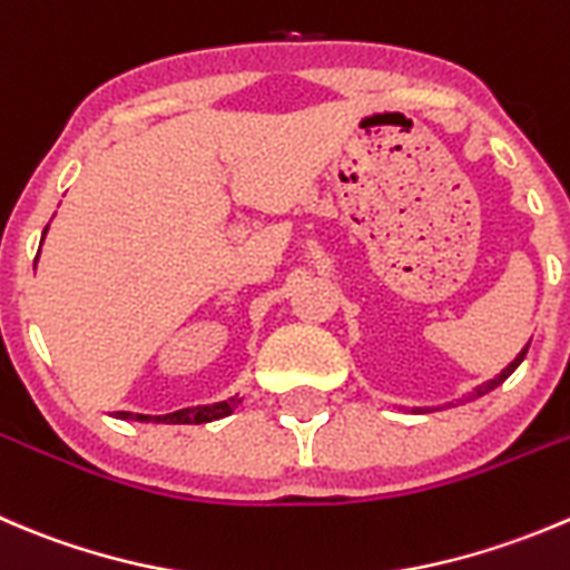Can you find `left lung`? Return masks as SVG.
Returning a JSON list of instances; mask_svg holds the SVG:
<instances>
[{"instance_id":"1","label":"left lung","mask_w":570,"mask_h":570,"mask_svg":"<svg viewBox=\"0 0 570 570\" xmlns=\"http://www.w3.org/2000/svg\"><path fill=\"white\" fill-rule=\"evenodd\" d=\"M527 351H529V345H527V347H523V351H521V353H518V358H515V362H512V364H510V367H507V370H501V373H499V375H495V379H493V381H488V384L476 386V390H473V395H468V397H482V395H484V392H490V390H495V386H499V384H504V381H507V379H510V375H512V373H515V367H518V364H521V362H523V356H527Z\"/></svg>"}]
</instances>
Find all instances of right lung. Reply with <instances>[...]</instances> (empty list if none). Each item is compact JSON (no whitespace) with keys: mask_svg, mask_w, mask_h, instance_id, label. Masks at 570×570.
Here are the masks:
<instances>
[{"mask_svg":"<svg viewBox=\"0 0 570 570\" xmlns=\"http://www.w3.org/2000/svg\"><path fill=\"white\" fill-rule=\"evenodd\" d=\"M47 234V230H43ZM236 397L223 403H214V406H195V409H178L173 414H158V417H150V414H130V412H116V417H136V420H153V423H212V420L225 417V414L234 412Z\"/></svg>","mask_w":570,"mask_h":570,"instance_id":"1","label":"right lung"}]
</instances>
